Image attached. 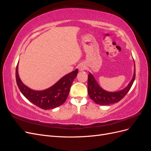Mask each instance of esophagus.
I'll use <instances>...</instances> for the list:
<instances>
[{"label": "esophagus", "instance_id": "34e87169", "mask_svg": "<svg viewBox=\"0 0 151 151\" xmlns=\"http://www.w3.org/2000/svg\"><path fill=\"white\" fill-rule=\"evenodd\" d=\"M86 68V66L84 65V64H81L79 66V70L80 71H83Z\"/></svg>", "mask_w": 151, "mask_h": 151}]
</instances>
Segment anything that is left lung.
I'll return each mask as SVG.
<instances>
[{
    "mask_svg": "<svg viewBox=\"0 0 151 151\" xmlns=\"http://www.w3.org/2000/svg\"><path fill=\"white\" fill-rule=\"evenodd\" d=\"M135 78V65L134 64V73L132 79L125 88L116 91V92H108L103 89L99 86L94 79V76L89 73L88 80V94L91 99L100 105H109L118 103L127 94L130 89Z\"/></svg>",
    "mask_w": 151,
    "mask_h": 151,
    "instance_id": "1",
    "label": "left lung"
}]
</instances>
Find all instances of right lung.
<instances>
[{
    "label": "right lung",
    "mask_w": 151,
    "mask_h": 151,
    "mask_svg": "<svg viewBox=\"0 0 151 151\" xmlns=\"http://www.w3.org/2000/svg\"><path fill=\"white\" fill-rule=\"evenodd\" d=\"M78 69L72 71L59 80L50 88L43 91H35L28 88L21 81L18 74V63L16 70V79L21 93L30 102L38 107L45 109L55 108L65 101L71 85L76 77Z\"/></svg>",
    "instance_id": "obj_1"
}]
</instances>
